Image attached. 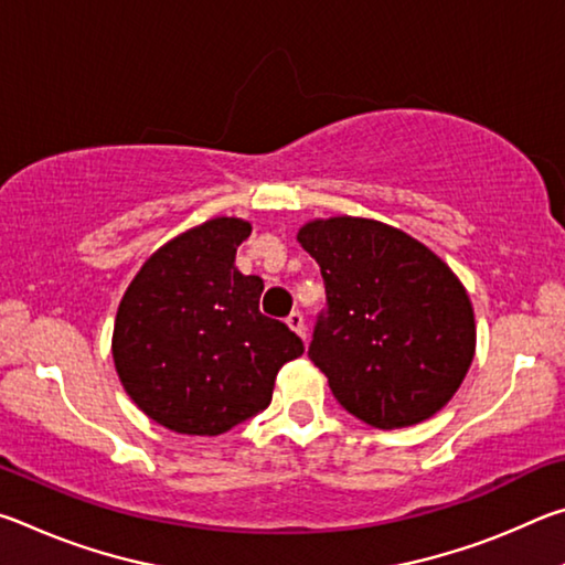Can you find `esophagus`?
<instances>
[{
  "instance_id": "34e87169",
  "label": "esophagus",
  "mask_w": 565,
  "mask_h": 565,
  "mask_svg": "<svg viewBox=\"0 0 565 565\" xmlns=\"http://www.w3.org/2000/svg\"><path fill=\"white\" fill-rule=\"evenodd\" d=\"M286 323H289L291 331H296L301 339H306V323H303V313L301 311H291L289 317H286Z\"/></svg>"
}]
</instances>
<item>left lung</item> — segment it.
Listing matches in <instances>:
<instances>
[{"label":"left lung","mask_w":565,"mask_h":565,"mask_svg":"<svg viewBox=\"0 0 565 565\" xmlns=\"http://www.w3.org/2000/svg\"><path fill=\"white\" fill-rule=\"evenodd\" d=\"M296 238L327 284L309 356L339 404L384 431L438 414L476 353L473 306L451 266L376 218H311Z\"/></svg>","instance_id":"left-lung-1"}]
</instances>
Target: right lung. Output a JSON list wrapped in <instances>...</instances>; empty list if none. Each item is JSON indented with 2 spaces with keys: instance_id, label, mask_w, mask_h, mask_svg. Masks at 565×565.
<instances>
[{
  "instance_id": "right-lung-1",
  "label": "right lung",
  "mask_w": 565,
  "mask_h": 565,
  "mask_svg": "<svg viewBox=\"0 0 565 565\" xmlns=\"http://www.w3.org/2000/svg\"><path fill=\"white\" fill-rule=\"evenodd\" d=\"M252 222L214 216L159 246L124 291L111 356L129 398L159 426L218 436L271 404L303 341L264 317V281L236 269Z\"/></svg>"
}]
</instances>
